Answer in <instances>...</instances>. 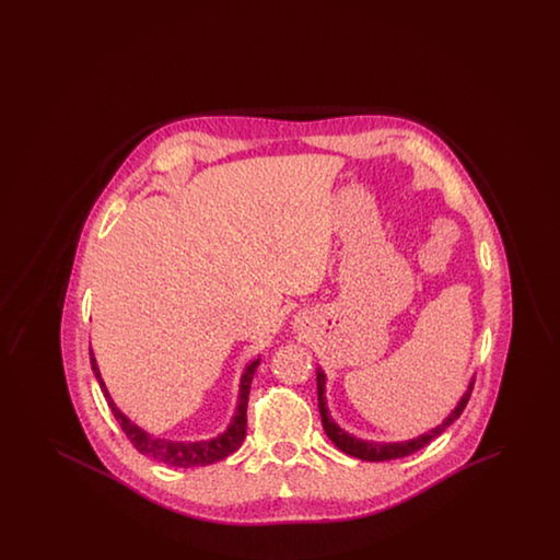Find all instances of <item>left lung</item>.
Returning a JSON list of instances; mask_svg holds the SVG:
<instances>
[{
  "mask_svg": "<svg viewBox=\"0 0 560 560\" xmlns=\"http://www.w3.org/2000/svg\"><path fill=\"white\" fill-rule=\"evenodd\" d=\"M472 386H475V380L468 384V390L464 393V397L459 399L452 413L439 427L428 430V432L416 436V439H409V441H400V443H373V441L357 439L354 434H348L347 430H342V428L334 422V418L329 416V409H327V400H325V373L319 368L317 370V395H319L320 422H323V428H325V434L331 439V443L340 452L348 453L352 457H359V459H365V462L397 459V457H405V455L420 452L422 447H427L432 439H436L445 428L452 427L453 422L462 416L466 402L470 399Z\"/></svg>",
  "mask_w": 560,
  "mask_h": 560,
  "instance_id": "obj_1",
  "label": "left lung"
}]
</instances>
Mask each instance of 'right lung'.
<instances>
[{"instance_id": "add662e5", "label": "right lung", "mask_w": 560, "mask_h": 560, "mask_svg": "<svg viewBox=\"0 0 560 560\" xmlns=\"http://www.w3.org/2000/svg\"><path fill=\"white\" fill-rule=\"evenodd\" d=\"M90 363H92V370L94 375L105 393V399H107L108 407L115 416V420L119 422L121 430L126 432V436L130 439L133 447L142 455H149L158 462H163L167 466H176V468H195V466H208L213 462H220L224 459L226 455H231L233 452H237L245 439V428H247V399H249V388H252V380H254V373L260 365V359H254L249 361V365H245V372L241 375L240 384V400H237V409H235V416L231 420V424L226 427V430L213 439L208 441H195V443H185V441H170V439H160V436H153L149 434L147 430H142L140 427H136L132 420L121 413L117 409V405L110 399L108 395L107 386L101 377L98 372V365H96V359H94V352L90 348Z\"/></svg>"}]
</instances>
